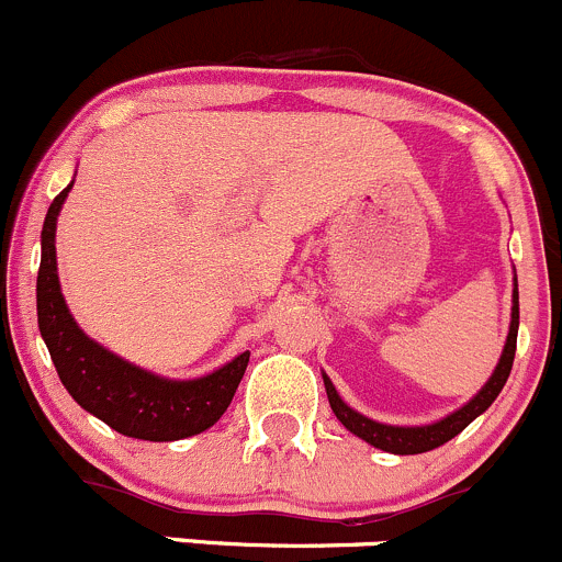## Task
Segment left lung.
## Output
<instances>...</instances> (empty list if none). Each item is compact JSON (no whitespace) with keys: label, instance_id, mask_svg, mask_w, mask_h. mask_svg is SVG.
Wrapping results in <instances>:
<instances>
[{"label":"left lung","instance_id":"left-lung-1","mask_svg":"<svg viewBox=\"0 0 562 562\" xmlns=\"http://www.w3.org/2000/svg\"><path fill=\"white\" fill-rule=\"evenodd\" d=\"M517 331H519V291H517V277H514V307H512V326H508V337L506 345H503V356L497 361L495 372H492L490 381L484 383V389L462 405L459 411L451 413V416L440 418L435 424H424V427H391V424H381L372 422V418L361 416L356 413L353 407H348L342 402V396L337 394L334 383L323 375V386H326L328 394V405H331L334 416L345 424V429L356 435V438L367 440L375 449L389 451V454H424V451H432L438 446L449 443L451 438H457L475 416L486 411L492 402L497 400L503 386H506L508 375H512V364H514V353H517Z\"/></svg>","mask_w":562,"mask_h":562}]
</instances>
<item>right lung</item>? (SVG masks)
<instances>
[{
    "mask_svg": "<svg viewBox=\"0 0 562 562\" xmlns=\"http://www.w3.org/2000/svg\"><path fill=\"white\" fill-rule=\"evenodd\" d=\"M67 184L48 206L43 223V255L37 271V323L59 381L72 400L108 427L138 440H181L220 422L245 378L249 350L212 375L195 381H168L119 359L78 328L67 310L56 274V217Z\"/></svg>",
    "mask_w": 562,
    "mask_h": 562,
    "instance_id": "1",
    "label": "right lung"
}]
</instances>
